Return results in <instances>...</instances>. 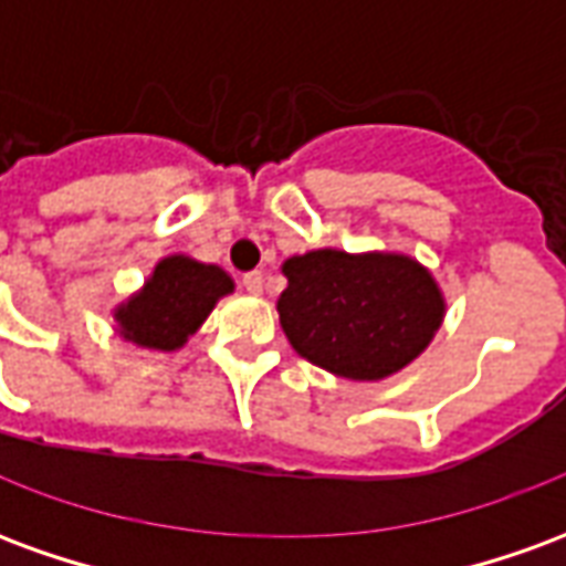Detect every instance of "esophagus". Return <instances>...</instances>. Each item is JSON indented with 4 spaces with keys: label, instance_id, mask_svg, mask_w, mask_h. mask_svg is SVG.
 I'll return each mask as SVG.
<instances>
[{
    "label": "esophagus",
    "instance_id": "obj_1",
    "mask_svg": "<svg viewBox=\"0 0 566 566\" xmlns=\"http://www.w3.org/2000/svg\"><path fill=\"white\" fill-rule=\"evenodd\" d=\"M242 287H245L248 294H260L263 291V272H245L242 275Z\"/></svg>",
    "mask_w": 566,
    "mask_h": 566
}]
</instances>
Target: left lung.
Returning a JSON list of instances; mask_svg holds the SVG:
<instances>
[{"instance_id": "1", "label": "left lung", "mask_w": 566, "mask_h": 566, "mask_svg": "<svg viewBox=\"0 0 566 566\" xmlns=\"http://www.w3.org/2000/svg\"><path fill=\"white\" fill-rule=\"evenodd\" d=\"M279 321L300 357L333 376L379 381L424 352L446 315L433 275L406 254L318 248L282 263Z\"/></svg>"}]
</instances>
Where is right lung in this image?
<instances>
[{"label": "right lung", "mask_w": 566, "mask_h": 566, "mask_svg": "<svg viewBox=\"0 0 566 566\" xmlns=\"http://www.w3.org/2000/svg\"><path fill=\"white\" fill-rule=\"evenodd\" d=\"M227 294H233V279L221 266L185 254L163 258L139 294L115 308L117 333L142 348L175 352Z\"/></svg>", "instance_id": "obj_1"}]
</instances>
